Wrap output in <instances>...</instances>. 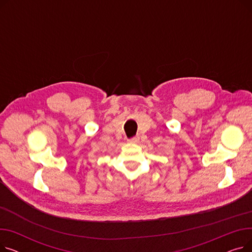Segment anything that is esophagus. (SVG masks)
I'll return each instance as SVG.
<instances>
[{
  "mask_svg": "<svg viewBox=\"0 0 252 252\" xmlns=\"http://www.w3.org/2000/svg\"><path fill=\"white\" fill-rule=\"evenodd\" d=\"M139 141H140L139 137H134V138H131V139L128 140V142L131 143V144H137Z\"/></svg>",
  "mask_w": 252,
  "mask_h": 252,
  "instance_id": "esophagus-1",
  "label": "esophagus"
}]
</instances>
